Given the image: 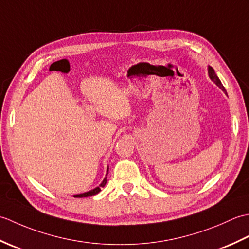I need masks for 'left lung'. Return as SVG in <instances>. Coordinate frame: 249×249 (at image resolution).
<instances>
[{"instance_id": "8db88e82", "label": "left lung", "mask_w": 249, "mask_h": 249, "mask_svg": "<svg viewBox=\"0 0 249 249\" xmlns=\"http://www.w3.org/2000/svg\"><path fill=\"white\" fill-rule=\"evenodd\" d=\"M209 77H210L211 80L214 81V82L216 83V86H218V87L225 92V94H227L226 89L224 88L223 84H221V82H220V80H219V78L217 77V75H216V73H215V71H214L213 68L211 67V66H209Z\"/></svg>"}]
</instances>
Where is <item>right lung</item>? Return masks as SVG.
<instances>
[{"label":"right lung","mask_w":249,"mask_h":249,"mask_svg":"<svg viewBox=\"0 0 249 249\" xmlns=\"http://www.w3.org/2000/svg\"><path fill=\"white\" fill-rule=\"evenodd\" d=\"M108 170H109V168L107 169V173H106V177H105V178H104V181L102 182V184L99 185L98 187H96V188H94V189H92V190H89V192H87V193H83V194H79V195H73V197L75 198H83V197H91V196H94V195H96V194H98L100 190V188L102 187H104L105 185H106V183H107V176H108Z\"/></svg>","instance_id":"add662e5"}]
</instances>
